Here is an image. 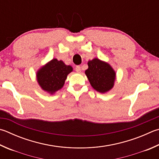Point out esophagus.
Instances as JSON below:
<instances>
[{"mask_svg": "<svg viewBox=\"0 0 159 159\" xmlns=\"http://www.w3.org/2000/svg\"><path fill=\"white\" fill-rule=\"evenodd\" d=\"M76 71L78 72V73H80V72H81V67H80V66H76Z\"/></svg>", "mask_w": 159, "mask_h": 159, "instance_id": "obj_1", "label": "esophagus"}]
</instances>
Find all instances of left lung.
Masks as SVG:
<instances>
[{
	"label": "left lung",
	"mask_w": 159,
	"mask_h": 159,
	"mask_svg": "<svg viewBox=\"0 0 159 159\" xmlns=\"http://www.w3.org/2000/svg\"><path fill=\"white\" fill-rule=\"evenodd\" d=\"M88 69L85 74L89 82L95 90L104 94L113 88L116 72L110 64L99 58L92 59L88 62Z\"/></svg>",
	"instance_id": "obj_1"
}]
</instances>
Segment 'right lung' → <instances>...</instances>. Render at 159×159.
I'll use <instances>...</instances> for the list:
<instances>
[{
    "mask_svg": "<svg viewBox=\"0 0 159 159\" xmlns=\"http://www.w3.org/2000/svg\"><path fill=\"white\" fill-rule=\"evenodd\" d=\"M72 71L71 66L53 58L37 71L36 79L43 90L54 94L63 87L67 75Z\"/></svg>",
    "mask_w": 159,
    "mask_h": 159,
    "instance_id": "add662e5",
    "label": "right lung"
}]
</instances>
